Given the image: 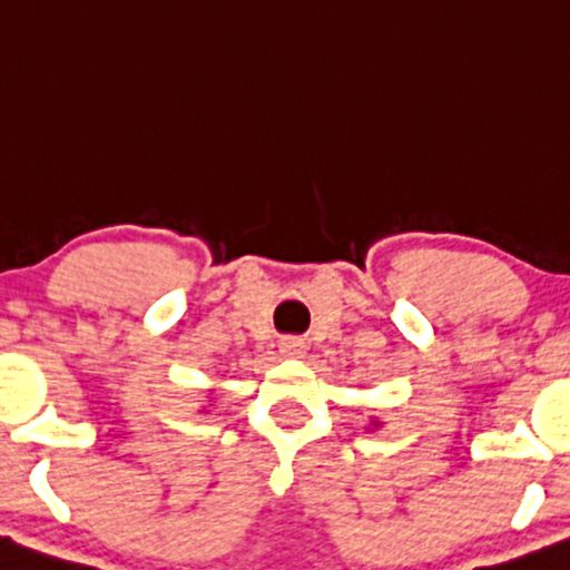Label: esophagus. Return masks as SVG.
Returning <instances> with one entry per match:
<instances>
[{
	"instance_id": "obj_1",
	"label": "esophagus",
	"mask_w": 570,
	"mask_h": 570,
	"mask_svg": "<svg viewBox=\"0 0 570 570\" xmlns=\"http://www.w3.org/2000/svg\"><path fill=\"white\" fill-rule=\"evenodd\" d=\"M278 347H281V355H286V358H303L305 355V342L299 337H284Z\"/></svg>"
}]
</instances>
